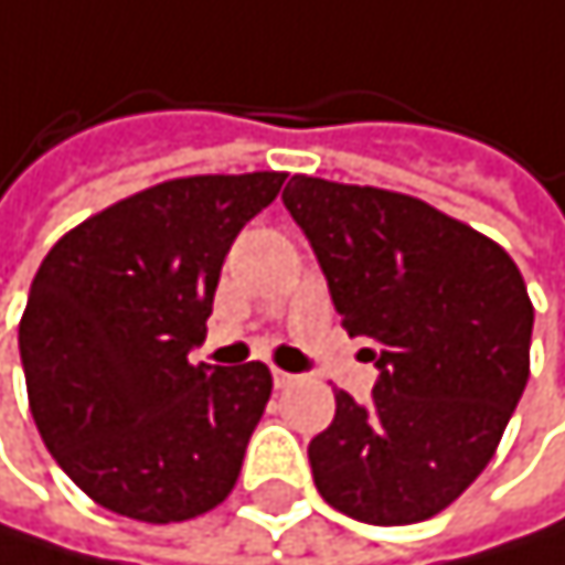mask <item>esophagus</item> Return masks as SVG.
<instances>
[{
    "mask_svg": "<svg viewBox=\"0 0 565 565\" xmlns=\"http://www.w3.org/2000/svg\"><path fill=\"white\" fill-rule=\"evenodd\" d=\"M273 381H276V387H279V391H286V387H292V384H296V377H292V374H286V371H279V366H273Z\"/></svg>",
    "mask_w": 565,
    "mask_h": 565,
    "instance_id": "obj_1",
    "label": "esophagus"
}]
</instances>
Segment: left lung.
<instances>
[{"mask_svg":"<svg viewBox=\"0 0 565 565\" xmlns=\"http://www.w3.org/2000/svg\"><path fill=\"white\" fill-rule=\"evenodd\" d=\"M282 202L313 245L377 384L337 391L309 441L320 495L371 525L448 509L492 461L529 381L532 302L509 252L411 194L292 174Z\"/></svg>","mask_w":565,"mask_h":565,"instance_id":"left-lung-1","label":"left lung"}]
</instances>
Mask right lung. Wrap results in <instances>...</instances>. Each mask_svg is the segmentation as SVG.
I'll use <instances>...</instances> for the list:
<instances>
[{
	"label": "right lung",
	"mask_w": 565,
	"mask_h": 565,
	"mask_svg": "<svg viewBox=\"0 0 565 565\" xmlns=\"http://www.w3.org/2000/svg\"><path fill=\"white\" fill-rule=\"evenodd\" d=\"M282 171L161 181L70 228L33 279L19 356L36 428L97 505L151 525L228 499L269 366H194L222 263Z\"/></svg>",
	"instance_id": "1"
}]
</instances>
